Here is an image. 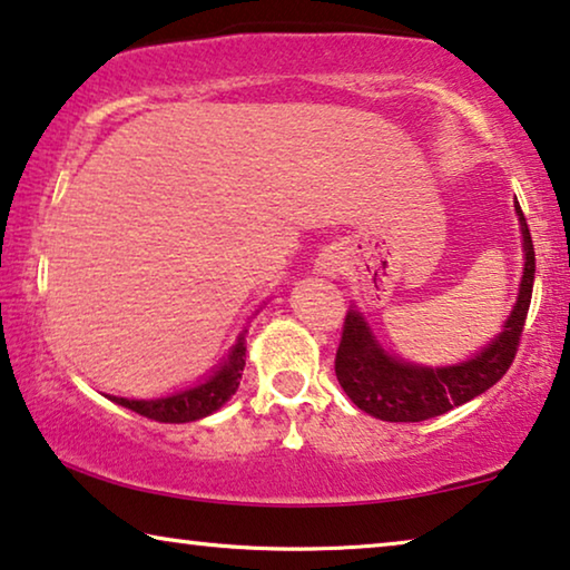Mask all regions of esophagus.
I'll list each match as a JSON object with an SVG mask.
<instances>
[{
	"label": "esophagus",
	"mask_w": 570,
	"mask_h": 570,
	"mask_svg": "<svg viewBox=\"0 0 570 570\" xmlns=\"http://www.w3.org/2000/svg\"><path fill=\"white\" fill-rule=\"evenodd\" d=\"M317 266H320V271H323V274H327V276L341 274V261H338V255H323Z\"/></svg>",
	"instance_id": "1"
}]
</instances>
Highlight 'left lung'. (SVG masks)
<instances>
[{"label": "left lung", "mask_w": 570, "mask_h": 570, "mask_svg": "<svg viewBox=\"0 0 570 570\" xmlns=\"http://www.w3.org/2000/svg\"><path fill=\"white\" fill-rule=\"evenodd\" d=\"M517 214L524 237V276L519 286L517 307L503 325V333L495 335V341L488 343L470 362L431 368L384 354L368 331L366 320L356 309H348L343 320L338 351H335V376L356 407H362L374 419L392 423L436 419V415L483 395L509 372L519 351V341H522L534 284V245L519 204Z\"/></svg>", "instance_id": "1"}]
</instances>
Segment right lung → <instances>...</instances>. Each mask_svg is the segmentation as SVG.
<instances>
[{
  "instance_id": "obj_1",
  "label": "right lung",
  "mask_w": 570,
  "mask_h": 570,
  "mask_svg": "<svg viewBox=\"0 0 570 570\" xmlns=\"http://www.w3.org/2000/svg\"><path fill=\"white\" fill-rule=\"evenodd\" d=\"M245 335H239L237 346L232 348L224 366L214 376H208L204 384L198 387H190L186 392H178V395L159 397V400H128V397H110L114 403L128 407V411L144 415V419L159 421V423H188L198 421L204 415L219 411V407L227 403V400L235 395L239 387V380H243L245 368Z\"/></svg>"
}]
</instances>
